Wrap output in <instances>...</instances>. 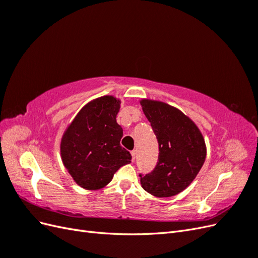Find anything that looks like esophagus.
Wrapping results in <instances>:
<instances>
[{
  "label": "esophagus",
  "instance_id": "1",
  "mask_svg": "<svg viewBox=\"0 0 258 258\" xmlns=\"http://www.w3.org/2000/svg\"><path fill=\"white\" fill-rule=\"evenodd\" d=\"M131 156H132V161H135L137 158V151H131Z\"/></svg>",
  "mask_w": 258,
  "mask_h": 258
}]
</instances>
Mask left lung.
<instances>
[{
    "instance_id": "1",
    "label": "left lung",
    "mask_w": 258,
    "mask_h": 258,
    "mask_svg": "<svg viewBox=\"0 0 258 258\" xmlns=\"http://www.w3.org/2000/svg\"><path fill=\"white\" fill-rule=\"evenodd\" d=\"M140 104L158 140V162L152 173L141 176L143 189L167 198L182 192L204 166L207 146L204 136L188 116L165 102L141 99Z\"/></svg>"
}]
</instances>
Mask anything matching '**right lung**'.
Wrapping results in <instances>:
<instances>
[{
	"label": "right lung",
	"mask_w": 258,
	"mask_h": 258,
	"mask_svg": "<svg viewBox=\"0 0 258 258\" xmlns=\"http://www.w3.org/2000/svg\"><path fill=\"white\" fill-rule=\"evenodd\" d=\"M120 103L114 96L91 100L62 135V163L84 189L103 188L117 170L131 162L130 153L120 145L122 128L116 121Z\"/></svg>",
	"instance_id": "1"
}]
</instances>
